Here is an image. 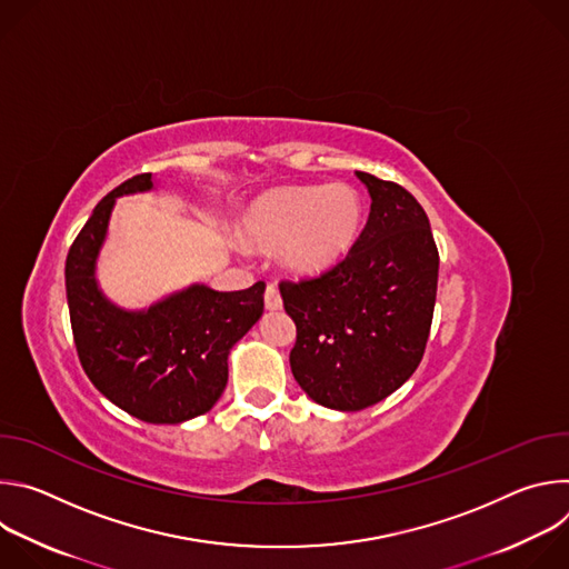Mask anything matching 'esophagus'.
<instances>
[{"instance_id":"1","label":"esophagus","mask_w":569,"mask_h":569,"mask_svg":"<svg viewBox=\"0 0 569 569\" xmlns=\"http://www.w3.org/2000/svg\"><path fill=\"white\" fill-rule=\"evenodd\" d=\"M281 306H283L281 292H279V288H277L274 283H270V286L266 288V308H268V310H279Z\"/></svg>"}]
</instances>
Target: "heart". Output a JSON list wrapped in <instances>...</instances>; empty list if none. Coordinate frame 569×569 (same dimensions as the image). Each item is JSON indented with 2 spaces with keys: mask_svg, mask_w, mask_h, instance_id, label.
Segmentation results:
<instances>
[{
  "mask_svg": "<svg viewBox=\"0 0 569 569\" xmlns=\"http://www.w3.org/2000/svg\"><path fill=\"white\" fill-rule=\"evenodd\" d=\"M360 222V193L336 182L279 189L250 207L242 227L261 248L281 246V261L288 270L319 274L351 250Z\"/></svg>",
  "mask_w": 569,
  "mask_h": 569,
  "instance_id": "heart-1",
  "label": "heart"
}]
</instances>
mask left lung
Segmentation results:
<instances>
[{
    "label": "left lung",
    "mask_w": 569,
    "mask_h": 569,
    "mask_svg": "<svg viewBox=\"0 0 569 569\" xmlns=\"http://www.w3.org/2000/svg\"><path fill=\"white\" fill-rule=\"evenodd\" d=\"M371 211L349 254L327 272L281 281L297 327L290 369L323 408L358 412L408 380L430 338L439 250L417 198L356 171Z\"/></svg>",
    "instance_id": "8db88e82"
}]
</instances>
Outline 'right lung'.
<instances>
[{"instance_id":"right-lung-1","label":"right lung","mask_w":569,"mask_h":569,"mask_svg":"<svg viewBox=\"0 0 569 569\" xmlns=\"http://www.w3.org/2000/svg\"><path fill=\"white\" fill-rule=\"evenodd\" d=\"M141 173L110 191L71 242L64 288L78 360L117 408L146 423H182L209 412L227 385L231 347L263 315L266 283L218 292L191 286L146 310L110 303L97 286V257L119 196L150 191Z\"/></svg>"}]
</instances>
